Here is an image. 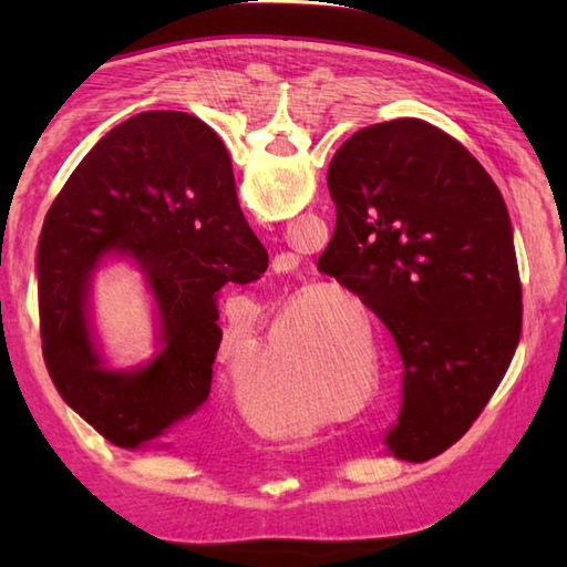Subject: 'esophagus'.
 I'll return each mask as SVG.
<instances>
[{"label": "esophagus", "instance_id": "1", "mask_svg": "<svg viewBox=\"0 0 567 567\" xmlns=\"http://www.w3.org/2000/svg\"><path fill=\"white\" fill-rule=\"evenodd\" d=\"M282 258H285V256H282ZM292 260H295L292 256H287V260H285V270H287V265H292ZM295 265H297V262H295Z\"/></svg>", "mask_w": 567, "mask_h": 567}]
</instances>
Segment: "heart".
I'll list each match as a JSON object with an SVG mask.
<instances>
[{
  "label": "heart",
  "mask_w": 567,
  "mask_h": 567,
  "mask_svg": "<svg viewBox=\"0 0 567 567\" xmlns=\"http://www.w3.org/2000/svg\"><path fill=\"white\" fill-rule=\"evenodd\" d=\"M256 384H265V378H262V375H260V378H258V380H256Z\"/></svg>",
  "instance_id": "heart-1"
}]
</instances>
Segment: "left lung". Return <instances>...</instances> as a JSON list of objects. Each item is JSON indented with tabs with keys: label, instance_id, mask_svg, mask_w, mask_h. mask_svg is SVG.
<instances>
[{
	"label": "left lung",
	"instance_id": "obj_1",
	"mask_svg": "<svg viewBox=\"0 0 567 567\" xmlns=\"http://www.w3.org/2000/svg\"><path fill=\"white\" fill-rule=\"evenodd\" d=\"M327 179L336 231L317 268L394 336L402 412L384 443L419 463L473 426L519 346L507 204L461 143L421 118L355 131Z\"/></svg>",
	"mask_w": 567,
	"mask_h": 567
}]
</instances>
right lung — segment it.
I'll return each mask as SVG.
<instances>
[{"instance_id":"1","label":"right lung","mask_w":567,"mask_h":567,"mask_svg":"<svg viewBox=\"0 0 567 567\" xmlns=\"http://www.w3.org/2000/svg\"><path fill=\"white\" fill-rule=\"evenodd\" d=\"M110 251L144 270L162 317L164 351L131 373L106 371L89 336V280ZM265 270L221 138L185 112L131 116L94 143L43 221L35 275L48 375L106 441L138 449L207 402L221 343L216 292Z\"/></svg>"}]
</instances>
